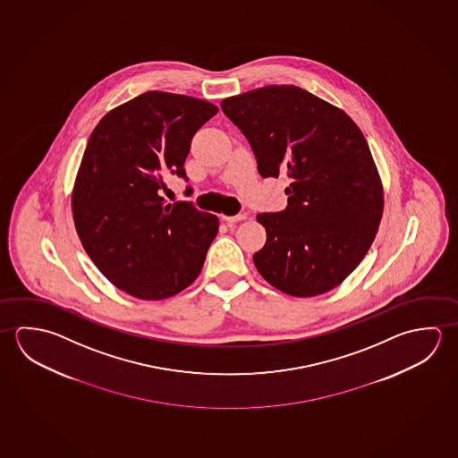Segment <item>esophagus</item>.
<instances>
[{"instance_id": "34e87169", "label": "esophagus", "mask_w": 458, "mask_h": 458, "mask_svg": "<svg viewBox=\"0 0 458 458\" xmlns=\"http://www.w3.org/2000/svg\"><path fill=\"white\" fill-rule=\"evenodd\" d=\"M247 217V215H235V216H223V219H225V223L227 225H233V223H239V221H243Z\"/></svg>"}]
</instances>
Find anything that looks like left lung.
<instances>
[{
	"label": "left lung",
	"mask_w": 458,
	"mask_h": 458,
	"mask_svg": "<svg viewBox=\"0 0 458 458\" xmlns=\"http://www.w3.org/2000/svg\"><path fill=\"white\" fill-rule=\"evenodd\" d=\"M249 140L263 178H290L287 208L256 219L267 233L253 255L264 279L287 295L340 285L372 245L383 187L364 134L343 110L293 85L221 102Z\"/></svg>",
	"instance_id": "8db88e82"
}]
</instances>
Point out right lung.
I'll return each mask as SVG.
<instances>
[{
	"label": "right lung",
	"instance_id": "obj_1",
	"mask_svg": "<svg viewBox=\"0 0 458 458\" xmlns=\"http://www.w3.org/2000/svg\"><path fill=\"white\" fill-rule=\"evenodd\" d=\"M209 102L148 91L110 110L89 136L72 194L78 237L96 267L128 295L163 300L189 287L216 237L217 217L165 203V178L187 181L195 132Z\"/></svg>",
	"mask_w": 458,
	"mask_h": 458
}]
</instances>
